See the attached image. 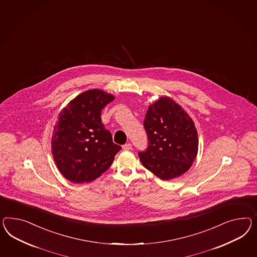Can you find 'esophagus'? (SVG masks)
Returning a JSON list of instances; mask_svg holds the SVG:
<instances>
[{"label":"esophagus","instance_id":"obj_1","mask_svg":"<svg viewBox=\"0 0 257 257\" xmlns=\"http://www.w3.org/2000/svg\"><path fill=\"white\" fill-rule=\"evenodd\" d=\"M122 149H123L124 151H130V150H132V144H131V143H127V144L123 145Z\"/></svg>","mask_w":257,"mask_h":257}]
</instances>
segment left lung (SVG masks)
I'll return each mask as SVG.
<instances>
[{
  "label": "left lung",
  "instance_id": "1",
  "mask_svg": "<svg viewBox=\"0 0 257 257\" xmlns=\"http://www.w3.org/2000/svg\"><path fill=\"white\" fill-rule=\"evenodd\" d=\"M144 127L149 146L139 152L142 165L163 181L181 177L198 152V136L192 118L172 98L160 97L147 111Z\"/></svg>",
  "mask_w": 257,
  "mask_h": 257
}]
</instances>
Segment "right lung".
I'll return each instance as SVG.
<instances>
[{
  "instance_id": "1",
  "label": "right lung",
  "mask_w": 257,
  "mask_h": 257,
  "mask_svg": "<svg viewBox=\"0 0 257 257\" xmlns=\"http://www.w3.org/2000/svg\"><path fill=\"white\" fill-rule=\"evenodd\" d=\"M114 99L104 90H86L60 112L53 127L51 152L59 171L70 181L96 180L120 151L101 119L102 109Z\"/></svg>"
}]
</instances>
